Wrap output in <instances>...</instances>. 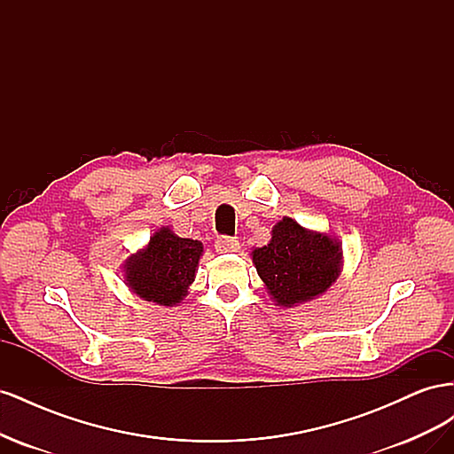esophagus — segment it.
<instances>
[{
	"label": "esophagus",
	"mask_w": 454,
	"mask_h": 454,
	"mask_svg": "<svg viewBox=\"0 0 454 454\" xmlns=\"http://www.w3.org/2000/svg\"><path fill=\"white\" fill-rule=\"evenodd\" d=\"M240 248L239 240L231 239V237H219L215 240V252L217 254H231V252H237Z\"/></svg>",
	"instance_id": "esophagus-1"
}]
</instances>
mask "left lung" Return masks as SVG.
<instances>
[{"mask_svg": "<svg viewBox=\"0 0 454 454\" xmlns=\"http://www.w3.org/2000/svg\"><path fill=\"white\" fill-rule=\"evenodd\" d=\"M259 278L274 305L292 309L324 295L342 270V246L329 232L310 231L284 215L269 244L252 250Z\"/></svg>", "mask_w": 454, "mask_h": 454, "instance_id": "8db88e82", "label": "left lung"}]
</instances>
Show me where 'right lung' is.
<instances>
[{
    "label": "right lung",
    "mask_w": 454,
    "mask_h": 454,
    "mask_svg": "<svg viewBox=\"0 0 454 454\" xmlns=\"http://www.w3.org/2000/svg\"><path fill=\"white\" fill-rule=\"evenodd\" d=\"M202 252L200 240L182 239L170 227H160L142 250L125 259V284L136 297L149 303L176 307L195 282Z\"/></svg>",
    "instance_id": "right-lung-1"
}]
</instances>
